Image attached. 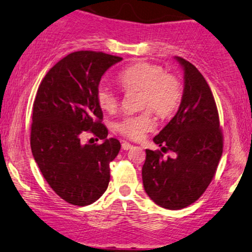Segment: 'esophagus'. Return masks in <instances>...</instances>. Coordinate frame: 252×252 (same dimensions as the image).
Returning <instances> with one entry per match:
<instances>
[{"mask_svg": "<svg viewBox=\"0 0 252 252\" xmlns=\"http://www.w3.org/2000/svg\"><path fill=\"white\" fill-rule=\"evenodd\" d=\"M132 146H133V145H131V144H130V143H128V142H123V143H122V149H123V150H130V149H132Z\"/></svg>", "mask_w": 252, "mask_h": 252, "instance_id": "esophagus-1", "label": "esophagus"}]
</instances>
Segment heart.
<instances>
[{"label":"heart","instance_id":"heart-1","mask_svg":"<svg viewBox=\"0 0 252 252\" xmlns=\"http://www.w3.org/2000/svg\"><path fill=\"white\" fill-rule=\"evenodd\" d=\"M117 82L126 92L139 89L142 92L141 107H150L160 117L171 116L179 107L183 97L179 80L176 76L167 74L157 63L148 62L132 63L119 73ZM96 101L101 109L106 111L116 110L119 106L116 93L106 86L97 88ZM154 126L151 110L148 109L137 115L124 117L117 123L116 129L121 135L138 141L145 132L154 129Z\"/></svg>","mask_w":252,"mask_h":252}]
</instances>
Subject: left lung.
Here are the masks:
<instances>
[{
  "mask_svg": "<svg viewBox=\"0 0 252 252\" xmlns=\"http://www.w3.org/2000/svg\"><path fill=\"white\" fill-rule=\"evenodd\" d=\"M184 93L177 114L154 138L161 150H146L142 167L144 189L155 203L166 209H181L195 202L209 186L223 151L216 103L211 88L195 66L181 57Z\"/></svg>",
  "mask_w": 252,
  "mask_h": 252,
  "instance_id": "1",
  "label": "left lung"
}]
</instances>
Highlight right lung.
I'll return each mask as SVG.
<instances>
[{
    "label": "right lung",
    "instance_id": "add662e5",
    "mask_svg": "<svg viewBox=\"0 0 252 252\" xmlns=\"http://www.w3.org/2000/svg\"><path fill=\"white\" fill-rule=\"evenodd\" d=\"M121 60L95 51L69 53L46 73L38 87L31 151L51 189L71 205H91L109 184V164L121 144L116 138H107L96 91L104 72ZM86 131L103 139V144L82 145L81 136Z\"/></svg>",
    "mask_w": 252,
    "mask_h": 252
}]
</instances>
